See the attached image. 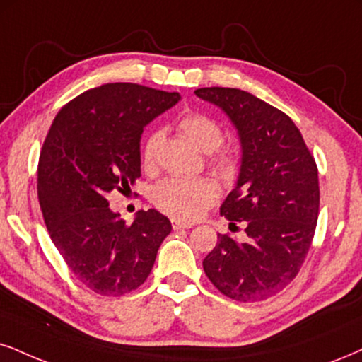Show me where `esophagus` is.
Wrapping results in <instances>:
<instances>
[{"mask_svg": "<svg viewBox=\"0 0 362 362\" xmlns=\"http://www.w3.org/2000/svg\"><path fill=\"white\" fill-rule=\"evenodd\" d=\"M173 228L174 230H189L191 228V223H182V221L173 220Z\"/></svg>", "mask_w": 362, "mask_h": 362, "instance_id": "1", "label": "esophagus"}]
</instances>
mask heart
<instances>
[{
    "label": "heart",
    "mask_w": 362,
    "mask_h": 362,
    "mask_svg": "<svg viewBox=\"0 0 362 362\" xmlns=\"http://www.w3.org/2000/svg\"><path fill=\"white\" fill-rule=\"evenodd\" d=\"M181 131L203 153H215L220 149L225 134L216 120L204 114H189L180 122ZM163 134L151 132L142 146V166L154 169L158 164L159 146ZM213 166L223 176L235 173L236 160L233 156L220 154L213 159ZM218 199V186L209 177H180L173 176L158 182L153 189V202L160 211L176 220H198Z\"/></svg>",
    "instance_id": "heart-1"
}]
</instances>
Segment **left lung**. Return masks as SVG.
Here are the masks:
<instances>
[{"label":"left lung","instance_id":"obj_1","mask_svg":"<svg viewBox=\"0 0 362 362\" xmlns=\"http://www.w3.org/2000/svg\"><path fill=\"white\" fill-rule=\"evenodd\" d=\"M194 93L220 107L238 134V180L220 213L247 226L243 242L218 235L203 260L204 274L233 300H265L296 279L310 248L319 215L317 166L282 110L240 88Z\"/></svg>","mask_w":362,"mask_h":362}]
</instances>
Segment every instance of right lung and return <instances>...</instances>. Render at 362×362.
Instances as JSON below:
<instances>
[{
    "label": "right lung",
    "mask_w": 362,
    "mask_h": 362,
    "mask_svg": "<svg viewBox=\"0 0 362 362\" xmlns=\"http://www.w3.org/2000/svg\"><path fill=\"white\" fill-rule=\"evenodd\" d=\"M181 100L137 83H105L70 100L53 120L38 164V199L52 242L74 275L99 296L146 282L171 221L141 209L127 225L107 194L141 176V134Z\"/></svg>",
    "instance_id": "add662e5"
}]
</instances>
